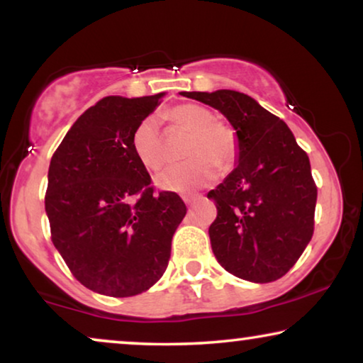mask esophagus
<instances>
[{"instance_id": "1", "label": "esophagus", "mask_w": 363, "mask_h": 363, "mask_svg": "<svg viewBox=\"0 0 363 363\" xmlns=\"http://www.w3.org/2000/svg\"><path fill=\"white\" fill-rule=\"evenodd\" d=\"M196 200H200V195H186V196H183V201H185L188 206H191Z\"/></svg>"}]
</instances>
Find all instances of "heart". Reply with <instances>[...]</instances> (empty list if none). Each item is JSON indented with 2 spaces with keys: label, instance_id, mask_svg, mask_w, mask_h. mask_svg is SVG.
Instances as JSON below:
<instances>
[{
  "label": "heart",
  "instance_id": "1",
  "mask_svg": "<svg viewBox=\"0 0 363 363\" xmlns=\"http://www.w3.org/2000/svg\"><path fill=\"white\" fill-rule=\"evenodd\" d=\"M177 125L191 132L186 145L188 160L167 167L155 177V185L163 191L188 193L210 185L218 178V163L228 168L236 157V137L225 123L215 122V117L205 107L183 104L167 113ZM132 150L137 160L148 170H158L165 163L158 122L147 117L138 123L132 135Z\"/></svg>",
  "mask_w": 363,
  "mask_h": 363
}]
</instances>
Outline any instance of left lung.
Listing matches in <instances>:
<instances>
[{
  "label": "left lung",
  "instance_id": "obj_1",
  "mask_svg": "<svg viewBox=\"0 0 363 363\" xmlns=\"http://www.w3.org/2000/svg\"><path fill=\"white\" fill-rule=\"evenodd\" d=\"M180 94L220 111L236 130V168L208 193L218 210L208 230L218 262L245 281L279 279L314 233L317 188L309 157L289 127L246 94Z\"/></svg>",
  "mask_w": 363,
  "mask_h": 363
}]
</instances>
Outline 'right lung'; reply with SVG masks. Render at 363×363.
<instances>
[{
	"mask_svg": "<svg viewBox=\"0 0 363 363\" xmlns=\"http://www.w3.org/2000/svg\"><path fill=\"white\" fill-rule=\"evenodd\" d=\"M163 96L104 97L74 122L51 158L44 201L52 242L74 277L99 294L150 289L186 215L177 193H153L132 150L133 130Z\"/></svg>",
	"mask_w": 363,
	"mask_h": 363,
	"instance_id": "obj_1",
	"label": "right lung"
}]
</instances>
